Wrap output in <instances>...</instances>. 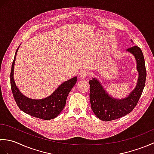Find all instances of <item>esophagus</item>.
<instances>
[{"instance_id": "34e87169", "label": "esophagus", "mask_w": 154, "mask_h": 154, "mask_svg": "<svg viewBox=\"0 0 154 154\" xmlns=\"http://www.w3.org/2000/svg\"><path fill=\"white\" fill-rule=\"evenodd\" d=\"M88 75V72L87 71H82L79 73V77L81 79H85Z\"/></svg>"}]
</instances>
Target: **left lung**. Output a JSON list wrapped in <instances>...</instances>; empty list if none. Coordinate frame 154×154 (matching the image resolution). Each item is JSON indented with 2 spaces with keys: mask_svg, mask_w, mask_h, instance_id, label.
<instances>
[{
  "mask_svg": "<svg viewBox=\"0 0 154 154\" xmlns=\"http://www.w3.org/2000/svg\"><path fill=\"white\" fill-rule=\"evenodd\" d=\"M132 42V40H131ZM136 57L137 69L139 72L138 83L130 95L124 99H112L105 91L97 79L89 81L90 102L94 114L97 118L104 121H110L126 115L132 112L138 104L145 86L146 70L144 57L138 46H132L127 49Z\"/></svg>",
  "mask_w": 154,
  "mask_h": 154,
  "instance_id": "8db88e82",
  "label": "left lung"
}]
</instances>
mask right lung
I'll return each mask as SVG.
<instances>
[{
    "mask_svg": "<svg viewBox=\"0 0 154 154\" xmlns=\"http://www.w3.org/2000/svg\"><path fill=\"white\" fill-rule=\"evenodd\" d=\"M19 47L16 51L11 71V86L13 97L19 109L23 112L38 119L50 120L57 117L63 110L66 103L69 93L77 81V77L62 83L55 92L44 99L34 100L25 97L20 92L14 80V67L16 55Z\"/></svg>",
    "mask_w": 154,
    "mask_h": 154,
    "instance_id": "add662e5",
    "label": "right lung"
}]
</instances>
